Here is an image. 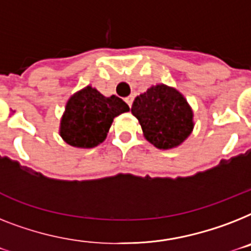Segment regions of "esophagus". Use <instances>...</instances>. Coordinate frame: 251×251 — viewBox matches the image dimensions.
<instances>
[{
    "label": "esophagus",
    "instance_id": "esophagus-1",
    "mask_svg": "<svg viewBox=\"0 0 251 251\" xmlns=\"http://www.w3.org/2000/svg\"><path fill=\"white\" fill-rule=\"evenodd\" d=\"M132 100H134V97H131V95H130V97H127V98H125V101H126V104L129 105V107H131V104H132Z\"/></svg>",
    "mask_w": 251,
    "mask_h": 251
}]
</instances>
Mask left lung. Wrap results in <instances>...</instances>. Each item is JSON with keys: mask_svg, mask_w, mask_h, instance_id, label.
Listing matches in <instances>:
<instances>
[{"mask_svg": "<svg viewBox=\"0 0 251 251\" xmlns=\"http://www.w3.org/2000/svg\"><path fill=\"white\" fill-rule=\"evenodd\" d=\"M131 113L143 135L158 150L180 146L193 131V111L182 93L165 83L151 86L134 99Z\"/></svg>", "mask_w": 251, "mask_h": 251, "instance_id": "1", "label": "left lung"}]
</instances>
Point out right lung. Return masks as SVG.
Masks as SVG:
<instances>
[{"mask_svg":"<svg viewBox=\"0 0 251 251\" xmlns=\"http://www.w3.org/2000/svg\"><path fill=\"white\" fill-rule=\"evenodd\" d=\"M129 111V105L121 98L116 95L107 98L87 85L67 101L59 135L69 146L94 148L104 142L113 119Z\"/></svg>","mask_w":251,"mask_h":251,"instance_id":"1","label":"right lung"}]
</instances>
